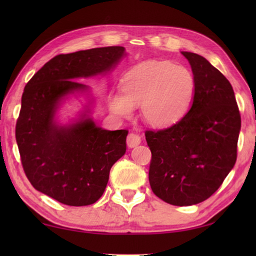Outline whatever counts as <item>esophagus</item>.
<instances>
[{
	"label": "esophagus",
	"instance_id": "34e87169",
	"mask_svg": "<svg viewBox=\"0 0 256 256\" xmlns=\"http://www.w3.org/2000/svg\"><path fill=\"white\" fill-rule=\"evenodd\" d=\"M141 143V136L135 134V132H130L127 136V146L129 148H134V146H138Z\"/></svg>",
	"mask_w": 256,
	"mask_h": 256
}]
</instances>
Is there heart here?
Segmentation results:
<instances>
[{
	"label": "heart",
	"instance_id": "b5f03b06",
	"mask_svg": "<svg viewBox=\"0 0 256 256\" xmlns=\"http://www.w3.org/2000/svg\"><path fill=\"white\" fill-rule=\"evenodd\" d=\"M197 80L186 66L171 62H148L136 66L122 80V92L110 96L114 114L129 118L141 104L144 121L166 127L180 120L194 100Z\"/></svg>",
	"mask_w": 256,
	"mask_h": 256
}]
</instances>
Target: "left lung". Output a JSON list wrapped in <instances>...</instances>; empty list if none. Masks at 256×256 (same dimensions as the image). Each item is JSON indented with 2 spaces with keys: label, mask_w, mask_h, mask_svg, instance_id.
<instances>
[{
  "label": "left lung",
  "mask_w": 256,
  "mask_h": 256,
  "mask_svg": "<svg viewBox=\"0 0 256 256\" xmlns=\"http://www.w3.org/2000/svg\"><path fill=\"white\" fill-rule=\"evenodd\" d=\"M197 90L190 110L166 129L146 130L149 183L168 204L190 206L211 197L236 160L241 116L228 80L204 57L182 52Z\"/></svg>",
  "instance_id": "1"
}]
</instances>
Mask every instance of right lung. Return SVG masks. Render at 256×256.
<instances>
[{
    "instance_id": "right-lung-1",
    "label": "right lung",
    "mask_w": 256,
    "mask_h": 256,
    "mask_svg": "<svg viewBox=\"0 0 256 256\" xmlns=\"http://www.w3.org/2000/svg\"><path fill=\"white\" fill-rule=\"evenodd\" d=\"M124 54V46L58 54L24 87L15 132L23 170L36 190L62 204L86 206L102 196L110 168L127 149L128 130H106L86 114L59 126L58 104L68 94L88 90L73 79L110 71Z\"/></svg>"
}]
</instances>
